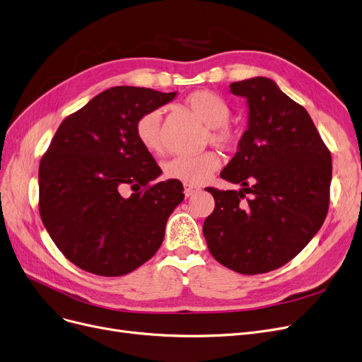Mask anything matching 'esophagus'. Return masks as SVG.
Returning <instances> with one entry per match:
<instances>
[{"mask_svg":"<svg viewBox=\"0 0 362 362\" xmlns=\"http://www.w3.org/2000/svg\"><path fill=\"white\" fill-rule=\"evenodd\" d=\"M201 189L198 186H192V185H185V195L186 197H191V195H194V194H197V192H199Z\"/></svg>","mask_w":362,"mask_h":362,"instance_id":"esophagus-1","label":"esophagus"}]
</instances>
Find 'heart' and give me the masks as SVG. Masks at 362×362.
I'll return each mask as SVG.
<instances>
[{"mask_svg": "<svg viewBox=\"0 0 362 362\" xmlns=\"http://www.w3.org/2000/svg\"><path fill=\"white\" fill-rule=\"evenodd\" d=\"M185 106L206 124L204 140L218 149L230 151L240 142V132L229 122L230 106L210 90H197L185 99ZM136 136L151 153H163L165 144L163 134V115L160 109H151L136 121ZM218 167V156L213 151L197 155H177L163 164V175L167 179L179 180L185 185H199L207 180Z\"/></svg>", "mask_w": 362, "mask_h": 362, "instance_id": "heart-1", "label": "heart"}]
</instances>
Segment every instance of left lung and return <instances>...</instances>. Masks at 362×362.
<instances>
[{"instance_id":"1","label":"left lung","mask_w":362,"mask_h":362,"mask_svg":"<svg viewBox=\"0 0 362 362\" xmlns=\"http://www.w3.org/2000/svg\"><path fill=\"white\" fill-rule=\"evenodd\" d=\"M248 102V129L220 177L241 191L207 187L214 210L202 226L213 257L244 275L294 259L328 213L332 155L306 109L269 78L232 83Z\"/></svg>"}]
</instances>
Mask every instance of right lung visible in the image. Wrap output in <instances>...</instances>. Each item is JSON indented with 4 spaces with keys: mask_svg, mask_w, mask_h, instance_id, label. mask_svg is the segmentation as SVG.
<instances>
[{
    "mask_svg": "<svg viewBox=\"0 0 362 362\" xmlns=\"http://www.w3.org/2000/svg\"><path fill=\"white\" fill-rule=\"evenodd\" d=\"M176 93L118 86L68 115L38 170L40 216L69 262L121 276L163 244L168 216L183 201L179 180L152 183L161 168L136 136V121ZM132 187L127 199L120 192Z\"/></svg>",
    "mask_w": 362,
    "mask_h": 362,
    "instance_id": "1",
    "label": "right lung"
}]
</instances>
